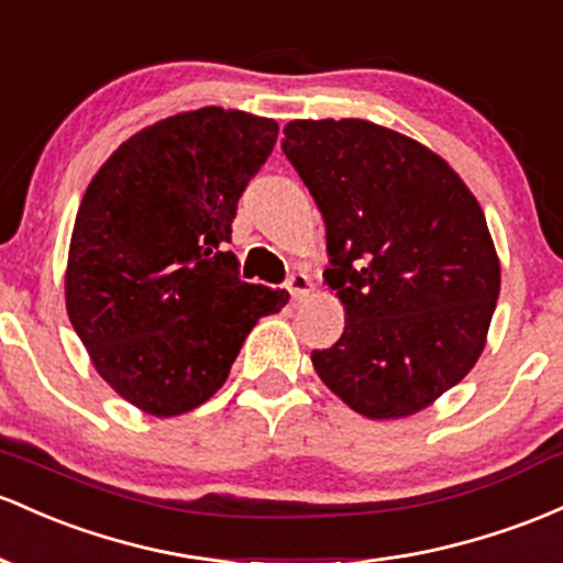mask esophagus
<instances>
[{
	"label": "esophagus",
	"mask_w": 563,
	"mask_h": 563,
	"mask_svg": "<svg viewBox=\"0 0 563 563\" xmlns=\"http://www.w3.org/2000/svg\"><path fill=\"white\" fill-rule=\"evenodd\" d=\"M288 294H291L294 305H299V301H305L307 296L312 294L310 277H307L305 272H296V275L288 277Z\"/></svg>",
	"instance_id": "1"
}]
</instances>
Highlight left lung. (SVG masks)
I'll use <instances>...</instances> for the list:
<instances>
[{
	"mask_svg": "<svg viewBox=\"0 0 563 563\" xmlns=\"http://www.w3.org/2000/svg\"><path fill=\"white\" fill-rule=\"evenodd\" d=\"M291 159L325 221V283L344 333L312 352L323 385L368 419L428 409L475 366L499 296L486 216L441 154L368 120H294Z\"/></svg>",
	"mask_w": 563,
	"mask_h": 563,
	"instance_id": "1",
	"label": "left lung"
}]
</instances>
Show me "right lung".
I'll use <instances>...</instances> for the list:
<instances>
[{
    "label": "right lung",
    "instance_id": "obj_1",
    "mask_svg": "<svg viewBox=\"0 0 563 563\" xmlns=\"http://www.w3.org/2000/svg\"><path fill=\"white\" fill-rule=\"evenodd\" d=\"M277 122L202 107L165 117L111 152L79 202L66 312L101 379L152 417L213 398L253 325L288 294L238 277V200Z\"/></svg>",
    "mask_w": 563,
    "mask_h": 563
}]
</instances>
